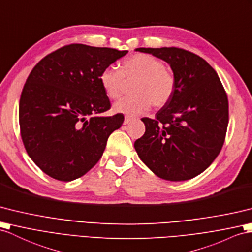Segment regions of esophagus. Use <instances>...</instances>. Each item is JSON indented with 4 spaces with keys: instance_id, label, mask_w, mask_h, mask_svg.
Returning <instances> with one entry per match:
<instances>
[{
    "instance_id": "esophagus-1",
    "label": "esophagus",
    "mask_w": 252,
    "mask_h": 252,
    "mask_svg": "<svg viewBox=\"0 0 252 252\" xmlns=\"http://www.w3.org/2000/svg\"><path fill=\"white\" fill-rule=\"evenodd\" d=\"M131 118H127V116H126V118H125V120H124V123H123V124H124V125H127V124H129V123L131 122Z\"/></svg>"
}]
</instances>
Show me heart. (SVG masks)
<instances>
[{
  "label": "heart",
  "mask_w": 252,
  "mask_h": 252,
  "mask_svg": "<svg viewBox=\"0 0 252 252\" xmlns=\"http://www.w3.org/2000/svg\"><path fill=\"white\" fill-rule=\"evenodd\" d=\"M126 81H134L130 97L115 102V113L136 116L146 112L151 105L160 108L170 101L175 91L173 73L164 67L162 61L151 54L138 53L123 61L121 70L113 66L103 68L99 82L106 95L116 99L123 93Z\"/></svg>",
  "instance_id": "obj_1"
}]
</instances>
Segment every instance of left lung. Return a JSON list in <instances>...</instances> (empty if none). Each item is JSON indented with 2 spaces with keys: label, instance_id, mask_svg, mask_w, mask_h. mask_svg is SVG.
<instances>
[{
  "label": "left lung",
  "instance_id": "8db88e82",
  "mask_svg": "<svg viewBox=\"0 0 252 252\" xmlns=\"http://www.w3.org/2000/svg\"><path fill=\"white\" fill-rule=\"evenodd\" d=\"M167 62L175 91L155 119H141L145 132L134 142L141 160L165 181L181 182L205 171L223 145L229 102L213 67L180 48H137Z\"/></svg>",
  "mask_w": 252,
  "mask_h": 252
}]
</instances>
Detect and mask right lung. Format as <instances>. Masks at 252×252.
<instances>
[{"mask_svg": "<svg viewBox=\"0 0 252 252\" xmlns=\"http://www.w3.org/2000/svg\"><path fill=\"white\" fill-rule=\"evenodd\" d=\"M127 52L72 44L48 54L31 71L19 103L21 138L47 175L70 182L101 158L124 115L100 116L111 105L99 75Z\"/></svg>", "mask_w": 252, "mask_h": 252, "instance_id": "right-lung-1", "label": "right lung"}]
</instances>
